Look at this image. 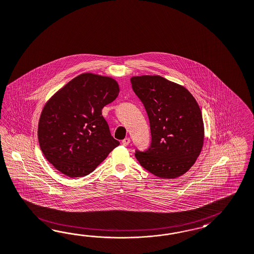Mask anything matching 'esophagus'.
Masks as SVG:
<instances>
[{"label": "esophagus", "mask_w": 254, "mask_h": 254, "mask_svg": "<svg viewBox=\"0 0 254 254\" xmlns=\"http://www.w3.org/2000/svg\"><path fill=\"white\" fill-rule=\"evenodd\" d=\"M130 143V138H125L123 140H122V144H123L124 146H127V145H128Z\"/></svg>", "instance_id": "obj_1"}]
</instances>
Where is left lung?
I'll return each mask as SVG.
<instances>
[{
	"label": "left lung",
	"instance_id": "obj_1",
	"mask_svg": "<svg viewBox=\"0 0 254 254\" xmlns=\"http://www.w3.org/2000/svg\"><path fill=\"white\" fill-rule=\"evenodd\" d=\"M150 121L152 143L136 151L141 167L156 177L174 179L192 168L204 144L205 129L199 105L184 85L159 75L130 78Z\"/></svg>",
	"mask_w": 254,
	"mask_h": 254
}]
</instances>
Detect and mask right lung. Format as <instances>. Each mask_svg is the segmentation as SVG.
Segmentation results:
<instances>
[{
  "label": "right lung",
  "mask_w": 254,
  "mask_h": 254,
  "mask_svg": "<svg viewBox=\"0 0 254 254\" xmlns=\"http://www.w3.org/2000/svg\"><path fill=\"white\" fill-rule=\"evenodd\" d=\"M119 91L114 78L85 72L46 101L39 119L38 140L55 169L67 177H84L119 145L101 115Z\"/></svg>",
  "instance_id": "obj_1"
}]
</instances>
